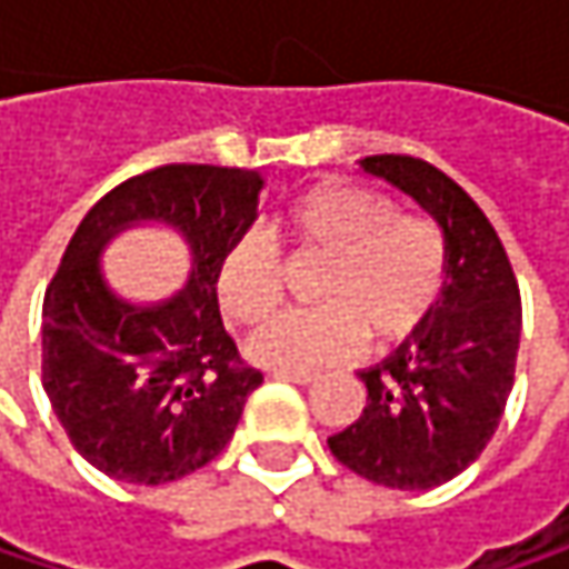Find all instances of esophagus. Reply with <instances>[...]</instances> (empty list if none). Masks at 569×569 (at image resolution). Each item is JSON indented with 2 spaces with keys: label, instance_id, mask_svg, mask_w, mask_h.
<instances>
[{
  "label": "esophagus",
  "instance_id": "esophagus-1",
  "mask_svg": "<svg viewBox=\"0 0 569 569\" xmlns=\"http://www.w3.org/2000/svg\"><path fill=\"white\" fill-rule=\"evenodd\" d=\"M273 376L283 379V382H296V386H312V382H319V372H299V369H273Z\"/></svg>",
  "mask_w": 569,
  "mask_h": 569
}]
</instances>
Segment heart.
<instances>
[{"mask_svg": "<svg viewBox=\"0 0 569 569\" xmlns=\"http://www.w3.org/2000/svg\"><path fill=\"white\" fill-rule=\"evenodd\" d=\"M277 227L296 260L326 267L312 292L319 312L267 322L283 302V267L263 237H237L217 267L223 319L247 329L267 322L247 346L260 366H339L359 356L366 339L386 352L415 339L441 306L448 237L428 217L398 213L389 193L326 180L292 197Z\"/></svg>", "mask_w": 569, "mask_h": 569, "instance_id": "heart-1", "label": "heart"}]
</instances>
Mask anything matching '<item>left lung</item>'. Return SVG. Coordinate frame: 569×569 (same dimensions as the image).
I'll use <instances>...</instances> for the list:
<instances>
[{"label":"left lung","mask_w":569,"mask_h":569,"mask_svg":"<svg viewBox=\"0 0 569 569\" xmlns=\"http://www.w3.org/2000/svg\"><path fill=\"white\" fill-rule=\"evenodd\" d=\"M362 171L438 220L451 267L431 322L359 372L369 401L329 451L366 481L428 491L461 475L498 431L513 389L520 289L498 230L448 173L408 154L366 158Z\"/></svg>","instance_id":"1"}]
</instances>
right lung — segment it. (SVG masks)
<instances>
[{"instance_id":"right-lung-1","label":"right lung","mask_w":569,"mask_h":569,"mask_svg":"<svg viewBox=\"0 0 569 569\" xmlns=\"http://www.w3.org/2000/svg\"><path fill=\"white\" fill-rule=\"evenodd\" d=\"M263 177L164 164L108 190L78 223L42 302V386L74 451L128 485H168L213 461L263 382L220 319L217 267L257 220ZM164 222L191 250L171 300L141 307L100 270L128 226Z\"/></svg>"}]
</instances>
